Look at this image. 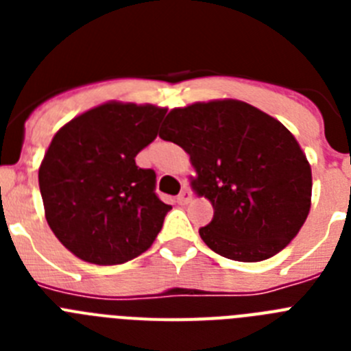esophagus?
<instances>
[{
    "label": "esophagus",
    "instance_id": "1",
    "mask_svg": "<svg viewBox=\"0 0 351 351\" xmlns=\"http://www.w3.org/2000/svg\"><path fill=\"white\" fill-rule=\"evenodd\" d=\"M191 197H193V195H191V191L188 190V188H184V190L178 195V204H181V206H184V204H190Z\"/></svg>",
    "mask_w": 351,
    "mask_h": 351
}]
</instances>
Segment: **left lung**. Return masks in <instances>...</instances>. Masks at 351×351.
I'll use <instances>...</instances> for the list:
<instances>
[{"label":"left lung","mask_w":351,"mask_h":351,"mask_svg":"<svg viewBox=\"0 0 351 351\" xmlns=\"http://www.w3.org/2000/svg\"><path fill=\"white\" fill-rule=\"evenodd\" d=\"M160 137L190 154L191 190L213 204L204 243L237 262H262L299 234L311 209V165L290 130L241 100L195 101L165 117Z\"/></svg>","instance_id":"obj_1"}]
</instances>
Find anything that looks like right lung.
Listing matches in <instances>:
<instances>
[{
	"instance_id": "add662e5",
	"label": "right lung",
	"mask_w": 351,
	"mask_h": 351,
	"mask_svg": "<svg viewBox=\"0 0 351 351\" xmlns=\"http://www.w3.org/2000/svg\"><path fill=\"white\" fill-rule=\"evenodd\" d=\"M167 108L105 101L79 114L52 137L38 169L43 210L70 253L95 265L144 253L163 226L167 206L156 173L135 156L156 138Z\"/></svg>"
}]
</instances>
